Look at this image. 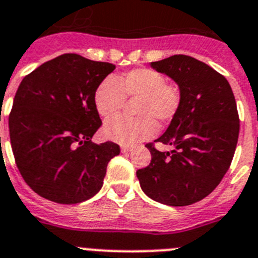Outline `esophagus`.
<instances>
[{
  "label": "esophagus",
  "mask_w": 258,
  "mask_h": 258,
  "mask_svg": "<svg viewBox=\"0 0 258 258\" xmlns=\"http://www.w3.org/2000/svg\"><path fill=\"white\" fill-rule=\"evenodd\" d=\"M132 150H133V147H132V146H126V145L121 146V153L126 154V153H129V151H132Z\"/></svg>",
  "instance_id": "obj_1"
}]
</instances>
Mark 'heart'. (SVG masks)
Wrapping results in <instances>:
<instances>
[{
	"instance_id": "1",
	"label": "heart",
	"mask_w": 258,
	"mask_h": 258,
	"mask_svg": "<svg viewBox=\"0 0 258 258\" xmlns=\"http://www.w3.org/2000/svg\"><path fill=\"white\" fill-rule=\"evenodd\" d=\"M126 99H138L134 105L137 118L116 117L104 125V136L121 145H136L154 137L160 125L169 124L181 108V91L173 83L166 82L162 73L149 68L133 69L116 78L108 77L94 92L98 113L111 118L125 105Z\"/></svg>"
}]
</instances>
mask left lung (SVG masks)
I'll list each match as a JSON object with an SVG mask.
<instances>
[{
    "label": "left lung",
    "mask_w": 258,
    "mask_h": 258,
    "mask_svg": "<svg viewBox=\"0 0 258 258\" xmlns=\"http://www.w3.org/2000/svg\"><path fill=\"white\" fill-rule=\"evenodd\" d=\"M151 68L179 85L182 103L166 133L154 141L173 150L162 153L147 144L151 162L137 177L154 201L188 206L210 195L230 168L240 129L234 92L217 70L185 54L151 62Z\"/></svg>",
    "instance_id": "1"
}]
</instances>
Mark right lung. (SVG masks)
<instances>
[{
    "mask_svg": "<svg viewBox=\"0 0 258 258\" xmlns=\"http://www.w3.org/2000/svg\"><path fill=\"white\" fill-rule=\"evenodd\" d=\"M114 68L65 53L19 85L9 114L10 142L22 177L41 197L79 204L102 188L108 162L120 146L91 142L102 125L94 92Z\"/></svg>",
    "mask_w": 258,
    "mask_h": 258,
    "instance_id": "1",
    "label": "right lung"
}]
</instances>
